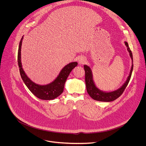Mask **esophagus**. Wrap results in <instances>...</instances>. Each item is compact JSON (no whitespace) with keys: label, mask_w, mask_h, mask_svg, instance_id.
<instances>
[{"label":"esophagus","mask_w":146,"mask_h":146,"mask_svg":"<svg viewBox=\"0 0 146 146\" xmlns=\"http://www.w3.org/2000/svg\"><path fill=\"white\" fill-rule=\"evenodd\" d=\"M78 61L79 64H84V63L85 62L86 59L84 57H80L78 58Z\"/></svg>","instance_id":"34e87169"}]
</instances>
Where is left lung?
Returning <instances> with one entry per match:
<instances>
[{"instance_id":"left-lung-1","label":"left lung","mask_w":146,"mask_h":146,"mask_svg":"<svg viewBox=\"0 0 146 146\" xmlns=\"http://www.w3.org/2000/svg\"><path fill=\"white\" fill-rule=\"evenodd\" d=\"M125 44L127 47V49L129 52L130 56L132 60V65L131 68V70L129 73V76L127 78V80L124 82V84L121 86L119 88L115 90L110 91V92H105L98 89L93 80V76L92 73V69L90 68L86 65H84V68L85 71V83L86 87L88 93L89 95L94 100L101 101V102H111L118 97H119L123 93L125 89L127 86L131 78V74L133 70V58L132 52L129 46L128 43L125 41Z\"/></svg>"}]
</instances>
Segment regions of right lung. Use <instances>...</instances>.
<instances>
[{"mask_svg": "<svg viewBox=\"0 0 146 146\" xmlns=\"http://www.w3.org/2000/svg\"><path fill=\"white\" fill-rule=\"evenodd\" d=\"M22 37L19 45L17 62L21 77L29 90L37 98L42 100H52L58 97L64 91L65 83L70 73L78 64L77 62H72L65 65L60 71L56 78L46 85H39L33 82L26 74L22 68L21 61V49Z\"/></svg>", "mask_w": 146, "mask_h": 146, "instance_id": "obj_1", "label": "right lung"}]
</instances>
